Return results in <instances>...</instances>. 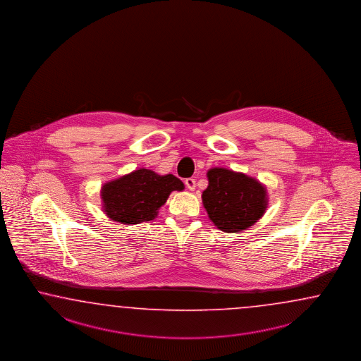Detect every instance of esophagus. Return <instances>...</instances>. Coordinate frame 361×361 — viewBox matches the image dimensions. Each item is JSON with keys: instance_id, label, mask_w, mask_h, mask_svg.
I'll use <instances>...</instances> for the list:
<instances>
[{"instance_id": "obj_1", "label": "esophagus", "mask_w": 361, "mask_h": 361, "mask_svg": "<svg viewBox=\"0 0 361 361\" xmlns=\"http://www.w3.org/2000/svg\"><path fill=\"white\" fill-rule=\"evenodd\" d=\"M185 186L189 189V190H194L195 189V180L194 178H186L185 180Z\"/></svg>"}]
</instances>
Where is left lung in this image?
I'll return each instance as SVG.
<instances>
[{"instance_id": "8db88e82", "label": "left lung", "mask_w": 361, "mask_h": 361, "mask_svg": "<svg viewBox=\"0 0 361 361\" xmlns=\"http://www.w3.org/2000/svg\"><path fill=\"white\" fill-rule=\"evenodd\" d=\"M207 178L209 186L202 193L203 206L218 229L244 231L262 218L267 207V192L255 177L216 167L209 169Z\"/></svg>"}]
</instances>
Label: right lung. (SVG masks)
<instances>
[{"label": "right lung", "instance_id": "right-lung-1", "mask_svg": "<svg viewBox=\"0 0 361 361\" xmlns=\"http://www.w3.org/2000/svg\"><path fill=\"white\" fill-rule=\"evenodd\" d=\"M173 190L184 184L173 175L160 176L151 169H137L102 188L103 210L109 219L123 224H140L158 216V210Z\"/></svg>", "mask_w": 361, "mask_h": 361}]
</instances>
